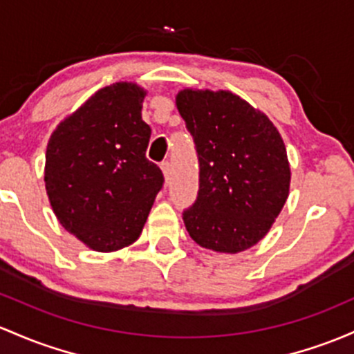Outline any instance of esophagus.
<instances>
[{"label":"esophagus","instance_id":"obj_1","mask_svg":"<svg viewBox=\"0 0 354 354\" xmlns=\"http://www.w3.org/2000/svg\"><path fill=\"white\" fill-rule=\"evenodd\" d=\"M161 169H162V174H165L166 183H168L169 176H171V165H169V161H162L161 162Z\"/></svg>","mask_w":354,"mask_h":354}]
</instances>
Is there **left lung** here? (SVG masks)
<instances>
[{"label": "left lung", "instance_id": "1", "mask_svg": "<svg viewBox=\"0 0 354 354\" xmlns=\"http://www.w3.org/2000/svg\"><path fill=\"white\" fill-rule=\"evenodd\" d=\"M176 107L200 162L198 196L183 212L186 230L209 250H247L266 236L289 196L284 141L266 114L228 91L185 88Z\"/></svg>", "mask_w": 354, "mask_h": 354}]
</instances>
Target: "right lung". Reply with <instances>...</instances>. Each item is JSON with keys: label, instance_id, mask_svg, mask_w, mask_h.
Masks as SVG:
<instances>
[{"label": "right lung", "instance_id": "right-lung-1", "mask_svg": "<svg viewBox=\"0 0 354 354\" xmlns=\"http://www.w3.org/2000/svg\"><path fill=\"white\" fill-rule=\"evenodd\" d=\"M145 95L131 82L100 88L50 136V205L62 227L92 250L114 252L136 242L165 183L146 158L151 127L141 118Z\"/></svg>", "mask_w": 354, "mask_h": 354}]
</instances>
